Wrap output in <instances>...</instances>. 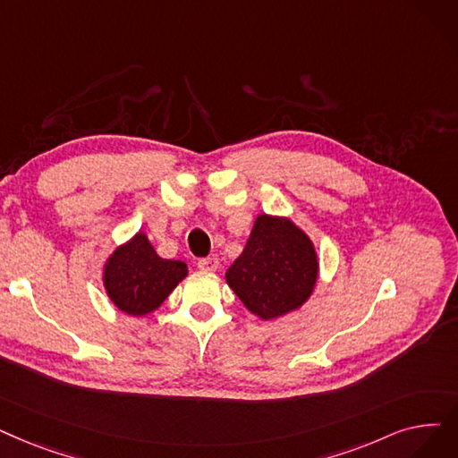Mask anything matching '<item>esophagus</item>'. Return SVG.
<instances>
[{
	"label": "esophagus",
	"mask_w": 458,
	"mask_h": 458,
	"mask_svg": "<svg viewBox=\"0 0 458 458\" xmlns=\"http://www.w3.org/2000/svg\"><path fill=\"white\" fill-rule=\"evenodd\" d=\"M198 269L200 271H206V273H213L218 269V260L216 256H208V258H202V260H198Z\"/></svg>",
	"instance_id": "1"
}]
</instances>
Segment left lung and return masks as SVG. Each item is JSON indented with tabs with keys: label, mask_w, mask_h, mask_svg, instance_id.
I'll list each match as a JSON object with an SVG mask.
<instances>
[{
	"label": "left lung",
	"mask_w": 458,
	"mask_h": 458,
	"mask_svg": "<svg viewBox=\"0 0 458 458\" xmlns=\"http://www.w3.org/2000/svg\"><path fill=\"white\" fill-rule=\"evenodd\" d=\"M318 273L320 262L307 232L288 216L260 213L225 278L249 312L276 320L309 301Z\"/></svg>",
	"instance_id": "8db88e82"
}]
</instances>
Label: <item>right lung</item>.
Instances as JSON below:
<instances>
[{
    "instance_id": "obj_1",
    "label": "right lung",
    "mask_w": 458,
    "mask_h": 458,
    "mask_svg": "<svg viewBox=\"0 0 458 458\" xmlns=\"http://www.w3.org/2000/svg\"><path fill=\"white\" fill-rule=\"evenodd\" d=\"M189 275L187 264L157 254L144 232L117 245L103 266V286L115 309L129 316H148Z\"/></svg>"
}]
</instances>
